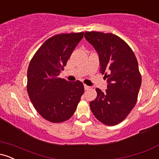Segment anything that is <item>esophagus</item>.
<instances>
[{
  "mask_svg": "<svg viewBox=\"0 0 159 159\" xmlns=\"http://www.w3.org/2000/svg\"><path fill=\"white\" fill-rule=\"evenodd\" d=\"M84 89H85L86 90H89V89L90 88V86H87V85H86V84H84Z\"/></svg>",
  "mask_w": 159,
  "mask_h": 159,
  "instance_id": "1",
  "label": "esophagus"
}]
</instances>
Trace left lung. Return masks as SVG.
Segmentation results:
<instances>
[{"mask_svg": "<svg viewBox=\"0 0 159 159\" xmlns=\"http://www.w3.org/2000/svg\"><path fill=\"white\" fill-rule=\"evenodd\" d=\"M85 39L98 53L100 72L107 78L105 92L96 88L90 102L93 114L107 125L122 122L134 107L141 85L138 61L132 48L119 36L102 32H85Z\"/></svg>", "mask_w": 159, "mask_h": 159, "instance_id": "left-lung-1", "label": "left lung"}]
</instances>
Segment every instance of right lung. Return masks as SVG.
<instances>
[{"label": "right lung", "instance_id": "1", "mask_svg": "<svg viewBox=\"0 0 159 159\" xmlns=\"http://www.w3.org/2000/svg\"><path fill=\"white\" fill-rule=\"evenodd\" d=\"M84 32L49 38L33 57L27 69V90L37 112L52 123L69 120L84 92L82 82L59 78Z\"/></svg>", "mask_w": 159, "mask_h": 159}]
</instances>
